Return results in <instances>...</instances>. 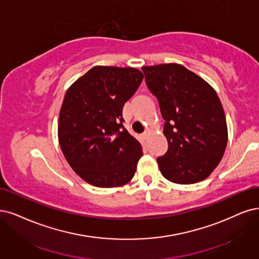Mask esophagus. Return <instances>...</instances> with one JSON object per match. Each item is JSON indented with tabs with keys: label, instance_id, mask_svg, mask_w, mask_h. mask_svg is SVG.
<instances>
[{
	"label": "esophagus",
	"instance_id": "34e87169",
	"mask_svg": "<svg viewBox=\"0 0 259 259\" xmlns=\"http://www.w3.org/2000/svg\"><path fill=\"white\" fill-rule=\"evenodd\" d=\"M148 136H149V133H148L147 131H145L144 133H142V137L144 138V139H147V138H148Z\"/></svg>",
	"mask_w": 259,
	"mask_h": 259
}]
</instances>
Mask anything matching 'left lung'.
Returning <instances> with one entry per match:
<instances>
[{"label":"left lung","instance_id":"left-lung-1","mask_svg":"<svg viewBox=\"0 0 259 259\" xmlns=\"http://www.w3.org/2000/svg\"><path fill=\"white\" fill-rule=\"evenodd\" d=\"M142 70L165 120L168 149L157 159L161 174L179 185L206 179L227 145L225 113L215 91L179 64L144 66Z\"/></svg>","mask_w":259,"mask_h":259}]
</instances>
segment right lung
<instances>
[{"label": "right lung", "instance_id": "obj_1", "mask_svg": "<svg viewBox=\"0 0 259 259\" xmlns=\"http://www.w3.org/2000/svg\"><path fill=\"white\" fill-rule=\"evenodd\" d=\"M144 75L131 67L96 66L66 92L59 142L72 169L99 188L128 184L143 156L140 142L123 127L122 108Z\"/></svg>", "mask_w": 259, "mask_h": 259}]
</instances>
